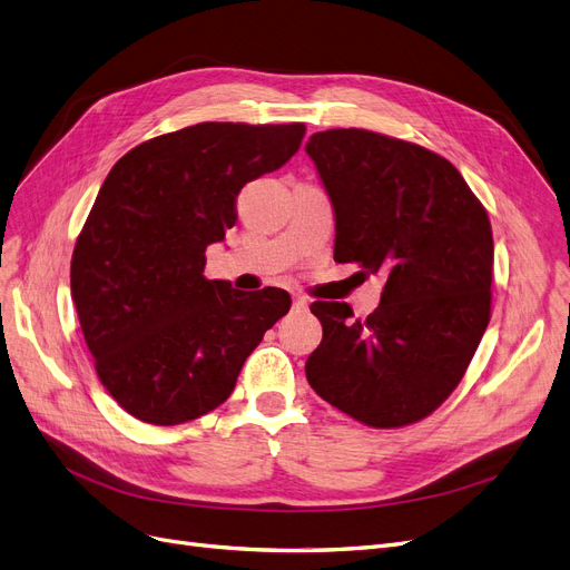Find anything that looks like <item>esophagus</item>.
<instances>
[{
  "label": "esophagus",
  "instance_id": "esophagus-1",
  "mask_svg": "<svg viewBox=\"0 0 570 570\" xmlns=\"http://www.w3.org/2000/svg\"><path fill=\"white\" fill-rule=\"evenodd\" d=\"M293 309H307V301L303 296L293 298Z\"/></svg>",
  "mask_w": 570,
  "mask_h": 570
}]
</instances>
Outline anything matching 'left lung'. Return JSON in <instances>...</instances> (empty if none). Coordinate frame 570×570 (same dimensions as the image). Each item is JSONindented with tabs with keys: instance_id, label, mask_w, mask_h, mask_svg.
<instances>
[{
	"instance_id": "obj_1",
	"label": "left lung",
	"mask_w": 570,
	"mask_h": 570,
	"mask_svg": "<svg viewBox=\"0 0 570 570\" xmlns=\"http://www.w3.org/2000/svg\"><path fill=\"white\" fill-rule=\"evenodd\" d=\"M335 210V263L383 272L366 320L347 303H312L324 326L307 383L375 430L417 423L446 402L491 322L493 232L487 208L441 155L366 129L314 134Z\"/></svg>"
}]
</instances>
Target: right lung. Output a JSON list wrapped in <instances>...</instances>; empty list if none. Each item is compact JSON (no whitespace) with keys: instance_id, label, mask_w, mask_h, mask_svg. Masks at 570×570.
Returning <instances> with one entry per match:
<instances>
[{"instance_id":"obj_1","label":"right lung","mask_w":570,"mask_h":570,"mask_svg":"<svg viewBox=\"0 0 570 570\" xmlns=\"http://www.w3.org/2000/svg\"><path fill=\"white\" fill-rule=\"evenodd\" d=\"M305 124L202 121L136 145L105 178L70 263L94 368L147 425L218 409L246 356L291 307L282 288L206 279V246L237 223V195L277 171Z\"/></svg>"}]
</instances>
